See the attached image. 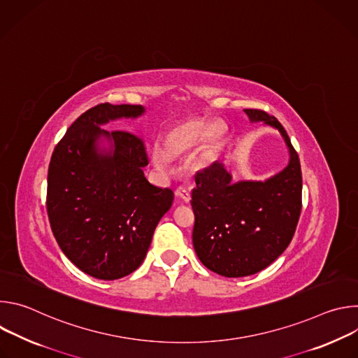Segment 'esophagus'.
I'll return each mask as SVG.
<instances>
[{"instance_id":"obj_1","label":"esophagus","mask_w":358,"mask_h":358,"mask_svg":"<svg viewBox=\"0 0 358 358\" xmlns=\"http://www.w3.org/2000/svg\"><path fill=\"white\" fill-rule=\"evenodd\" d=\"M176 195H177L178 198H181L184 202H189V199H191V192H189V189H187L185 187H178V188L176 189Z\"/></svg>"}]
</instances>
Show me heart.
<instances>
[{
	"label": "heart",
	"instance_id": "1",
	"mask_svg": "<svg viewBox=\"0 0 358 358\" xmlns=\"http://www.w3.org/2000/svg\"><path fill=\"white\" fill-rule=\"evenodd\" d=\"M222 131L218 126H208L202 120H187L173 127L162 143V155L164 157H177L194 150L202 141L207 148L220 144Z\"/></svg>",
	"mask_w": 358,
	"mask_h": 358
}]
</instances>
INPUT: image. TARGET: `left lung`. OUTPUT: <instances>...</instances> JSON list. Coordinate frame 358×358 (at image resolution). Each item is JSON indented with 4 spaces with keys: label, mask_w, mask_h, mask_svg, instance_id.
Here are the masks:
<instances>
[{
    "label": "left lung",
    "mask_w": 358,
    "mask_h": 358,
    "mask_svg": "<svg viewBox=\"0 0 358 358\" xmlns=\"http://www.w3.org/2000/svg\"><path fill=\"white\" fill-rule=\"evenodd\" d=\"M243 112L250 122L280 131L290 160L266 181L232 182L218 162L196 173L191 192L194 249L203 266L227 278L258 273L276 261L289 246L301 211L300 162L286 130L264 110Z\"/></svg>",
    "instance_id": "obj_1"
}]
</instances>
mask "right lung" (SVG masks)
Returning a JSON list of instances; mask_svg holds the SVG:
<instances>
[{
    "label": "right lung",
    "mask_w": 358,
    "mask_h": 358,
    "mask_svg": "<svg viewBox=\"0 0 358 358\" xmlns=\"http://www.w3.org/2000/svg\"><path fill=\"white\" fill-rule=\"evenodd\" d=\"M140 105L100 103L80 115L57 144L48 169L46 211L66 258L82 272L115 280L134 272L174 192L147 181L143 138L100 126L137 117ZM113 141L100 150L96 140Z\"/></svg>",
    "instance_id": "obj_1"
}]
</instances>
